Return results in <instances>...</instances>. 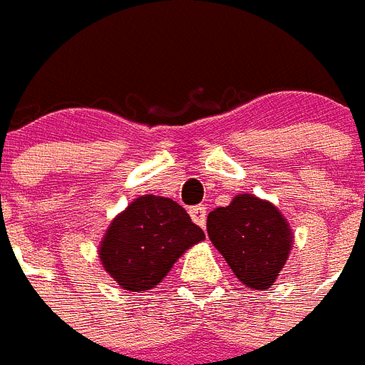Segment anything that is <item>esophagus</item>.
<instances>
[{
    "label": "esophagus",
    "instance_id": "34e87169",
    "mask_svg": "<svg viewBox=\"0 0 365 365\" xmlns=\"http://www.w3.org/2000/svg\"><path fill=\"white\" fill-rule=\"evenodd\" d=\"M190 215H191V218H193V222H195L197 226H201V228H205V226H207V207H205V205H197V207H191Z\"/></svg>",
    "mask_w": 365,
    "mask_h": 365
}]
</instances>
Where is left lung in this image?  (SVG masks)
I'll list each match as a JSON object with an SVG mask.
<instances>
[{
  "label": "left lung",
  "mask_w": 365,
  "mask_h": 365,
  "mask_svg": "<svg viewBox=\"0 0 365 365\" xmlns=\"http://www.w3.org/2000/svg\"><path fill=\"white\" fill-rule=\"evenodd\" d=\"M207 234L237 279L255 290L271 288L292 247V232L279 209L250 193L210 210Z\"/></svg>",
  "instance_id": "8db88e82"
}]
</instances>
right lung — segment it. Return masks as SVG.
I'll return each instance as SVG.
<instances>
[{
    "label": "right lung",
    "instance_id": "add662e5",
    "mask_svg": "<svg viewBox=\"0 0 365 365\" xmlns=\"http://www.w3.org/2000/svg\"><path fill=\"white\" fill-rule=\"evenodd\" d=\"M203 237L205 232L191 222L182 205L145 195L112 220L100 244V261L121 288L150 290L183 251Z\"/></svg>",
    "mask_w": 365,
    "mask_h": 365
}]
</instances>
